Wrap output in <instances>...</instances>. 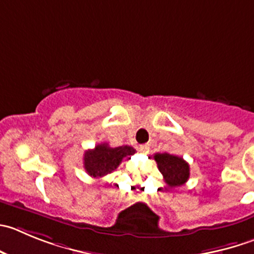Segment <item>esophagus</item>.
I'll return each instance as SVG.
<instances>
[{
  "label": "esophagus",
  "mask_w": 254,
  "mask_h": 254,
  "mask_svg": "<svg viewBox=\"0 0 254 254\" xmlns=\"http://www.w3.org/2000/svg\"><path fill=\"white\" fill-rule=\"evenodd\" d=\"M138 149L142 152V153H148V152H149V144H141Z\"/></svg>",
  "instance_id": "1"
}]
</instances>
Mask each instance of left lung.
Instances as JSON below:
<instances>
[{
  "mask_svg": "<svg viewBox=\"0 0 254 254\" xmlns=\"http://www.w3.org/2000/svg\"><path fill=\"white\" fill-rule=\"evenodd\" d=\"M157 167L162 173L168 187H178L185 185L190 178V165L182 157L170 153H156L153 156Z\"/></svg>",
  "mask_w": 254,
  "mask_h": 254,
  "instance_id": "obj_1",
  "label": "left lung"
}]
</instances>
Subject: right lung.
I'll return each instance as SVG.
<instances>
[{
    "mask_svg": "<svg viewBox=\"0 0 254 254\" xmlns=\"http://www.w3.org/2000/svg\"><path fill=\"white\" fill-rule=\"evenodd\" d=\"M136 149L131 146L112 147L108 143L97 144L93 149L84 152L83 165L84 170L92 177H103L113 172L120 166L125 157L131 158Z\"/></svg>",
    "mask_w": 254,
    "mask_h": 254,
    "instance_id": "1",
    "label": "right lung"
}]
</instances>
